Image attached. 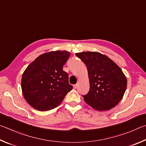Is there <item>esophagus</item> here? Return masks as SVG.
Returning a JSON list of instances; mask_svg holds the SVG:
<instances>
[{
  "label": "esophagus",
  "instance_id": "1",
  "mask_svg": "<svg viewBox=\"0 0 146 146\" xmlns=\"http://www.w3.org/2000/svg\"><path fill=\"white\" fill-rule=\"evenodd\" d=\"M78 87V84H75V85H73V88L74 89H76Z\"/></svg>",
  "mask_w": 146,
  "mask_h": 146
}]
</instances>
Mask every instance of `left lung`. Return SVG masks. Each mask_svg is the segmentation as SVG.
<instances>
[{
  "mask_svg": "<svg viewBox=\"0 0 146 146\" xmlns=\"http://www.w3.org/2000/svg\"><path fill=\"white\" fill-rule=\"evenodd\" d=\"M86 65L90 89L85 102L98 111L110 110L123 98L127 80L123 71L110 58L96 52L77 53Z\"/></svg>",
  "mask_w": 146,
  "mask_h": 146,
  "instance_id": "8db88e82",
  "label": "left lung"
}]
</instances>
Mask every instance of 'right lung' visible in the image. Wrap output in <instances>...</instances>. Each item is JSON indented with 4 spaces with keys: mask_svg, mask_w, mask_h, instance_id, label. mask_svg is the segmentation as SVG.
<instances>
[{
    "mask_svg": "<svg viewBox=\"0 0 146 146\" xmlns=\"http://www.w3.org/2000/svg\"><path fill=\"white\" fill-rule=\"evenodd\" d=\"M70 56L67 51H52L36 58L23 73L21 86L25 100L39 111L59 106L73 89L62 67Z\"/></svg>",
    "mask_w": 146,
    "mask_h": 146,
    "instance_id": "obj_1",
    "label": "right lung"
}]
</instances>
